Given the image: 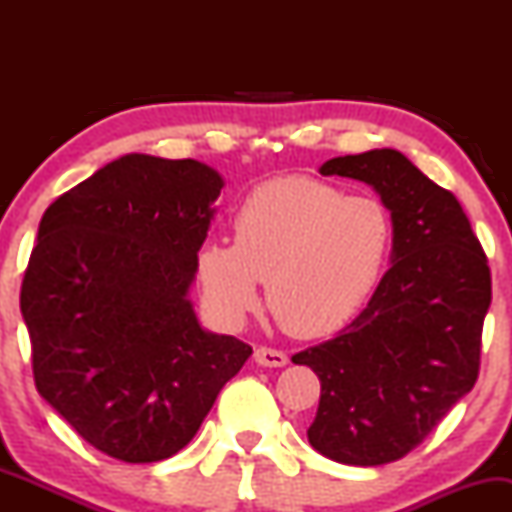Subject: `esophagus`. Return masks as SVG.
<instances>
[{
    "instance_id": "esophagus-1",
    "label": "esophagus",
    "mask_w": 512,
    "mask_h": 512,
    "mask_svg": "<svg viewBox=\"0 0 512 512\" xmlns=\"http://www.w3.org/2000/svg\"><path fill=\"white\" fill-rule=\"evenodd\" d=\"M255 361L264 368H284L286 363H289V356H286L284 351H276V349H267V346H260V349H255Z\"/></svg>"
}]
</instances>
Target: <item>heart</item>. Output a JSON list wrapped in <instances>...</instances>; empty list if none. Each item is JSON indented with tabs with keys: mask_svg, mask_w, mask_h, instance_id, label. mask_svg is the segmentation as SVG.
Wrapping results in <instances>:
<instances>
[{
	"mask_svg": "<svg viewBox=\"0 0 512 512\" xmlns=\"http://www.w3.org/2000/svg\"><path fill=\"white\" fill-rule=\"evenodd\" d=\"M236 243L209 240L195 276L207 310L238 327L267 303L303 339L342 330L378 286L392 219L375 197L344 195L327 182L286 175L257 185L233 216Z\"/></svg>",
	"mask_w": 512,
	"mask_h": 512,
	"instance_id": "1",
	"label": "heart"
}]
</instances>
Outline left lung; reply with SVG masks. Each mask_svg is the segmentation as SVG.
Segmentation results:
<instances>
[{
	"label": "left lung",
	"mask_w": 512,
	"mask_h": 512,
	"mask_svg": "<svg viewBox=\"0 0 512 512\" xmlns=\"http://www.w3.org/2000/svg\"><path fill=\"white\" fill-rule=\"evenodd\" d=\"M320 173L378 192L392 219L390 269L346 330L291 361L320 378L310 445L375 467L414 450L477 383L491 272L455 195L399 151L337 156Z\"/></svg>",
	"instance_id": "8db88e82"
}]
</instances>
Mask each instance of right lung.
<instances>
[{
  "instance_id": "obj_1",
  "label": "right lung",
  "mask_w": 512,
  "mask_h": 512,
  "mask_svg": "<svg viewBox=\"0 0 512 512\" xmlns=\"http://www.w3.org/2000/svg\"><path fill=\"white\" fill-rule=\"evenodd\" d=\"M223 190L195 158L127 154L43 214L21 286L40 397L122 462L185 448L252 349L199 325L197 250Z\"/></svg>"
}]
</instances>
